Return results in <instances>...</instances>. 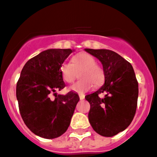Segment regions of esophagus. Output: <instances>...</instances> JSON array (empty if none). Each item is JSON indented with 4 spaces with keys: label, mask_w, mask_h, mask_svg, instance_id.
Here are the masks:
<instances>
[{
    "label": "esophagus",
    "mask_w": 157,
    "mask_h": 157,
    "mask_svg": "<svg viewBox=\"0 0 157 157\" xmlns=\"http://www.w3.org/2000/svg\"><path fill=\"white\" fill-rule=\"evenodd\" d=\"M79 97H80V100H83V99L85 98V96L83 95V94H80V95H79Z\"/></svg>",
    "instance_id": "1"
}]
</instances>
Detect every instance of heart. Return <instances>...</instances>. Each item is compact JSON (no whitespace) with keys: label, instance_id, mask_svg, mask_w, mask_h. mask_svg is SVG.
<instances>
[{"label":"heart","instance_id":"heart-1","mask_svg":"<svg viewBox=\"0 0 157 157\" xmlns=\"http://www.w3.org/2000/svg\"><path fill=\"white\" fill-rule=\"evenodd\" d=\"M81 70L79 77L81 80L71 86V90L83 94L94 86H101L105 80L103 67L96 63V59L87 53H80L72 58V63L65 62L60 67V74L67 83H72L76 78V71Z\"/></svg>","mask_w":157,"mask_h":157}]
</instances>
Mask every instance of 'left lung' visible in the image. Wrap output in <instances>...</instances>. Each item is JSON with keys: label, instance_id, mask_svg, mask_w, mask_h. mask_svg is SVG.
Listing matches in <instances>:
<instances>
[{"label": "left lung", "instance_id": "8db88e82", "mask_svg": "<svg viewBox=\"0 0 157 157\" xmlns=\"http://www.w3.org/2000/svg\"><path fill=\"white\" fill-rule=\"evenodd\" d=\"M98 59L105 73L104 84L85 99L90 104L88 119L91 127L103 136H113L131 124L136 113L138 82L132 65L109 50L85 49ZM105 94L103 98L98 95Z\"/></svg>", "mask_w": 157, "mask_h": 157}]
</instances>
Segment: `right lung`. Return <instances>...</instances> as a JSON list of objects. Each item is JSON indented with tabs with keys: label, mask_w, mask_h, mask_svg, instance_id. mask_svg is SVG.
<instances>
[{
	"label": "right lung",
	"mask_w": 157,
	"mask_h": 157,
	"mask_svg": "<svg viewBox=\"0 0 157 157\" xmlns=\"http://www.w3.org/2000/svg\"><path fill=\"white\" fill-rule=\"evenodd\" d=\"M71 49H49L30 59L17 83L16 96L24 124L36 136L54 139L65 133L80 97L75 92L52 94L64 88L60 67Z\"/></svg>",
	"instance_id": "1"
}]
</instances>
